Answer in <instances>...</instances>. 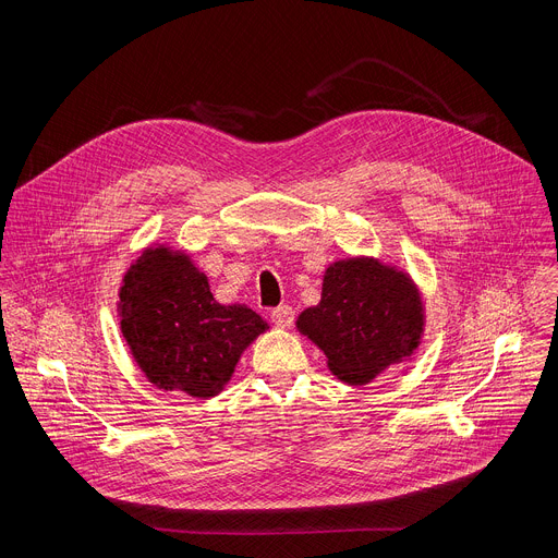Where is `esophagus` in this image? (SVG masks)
<instances>
[{"label": "esophagus", "instance_id": "34e87169", "mask_svg": "<svg viewBox=\"0 0 558 558\" xmlns=\"http://www.w3.org/2000/svg\"><path fill=\"white\" fill-rule=\"evenodd\" d=\"M293 317H295V313H293V308L287 306V304L271 311V320H274V325H276L278 329H289V327L293 325Z\"/></svg>", "mask_w": 558, "mask_h": 558}]
</instances>
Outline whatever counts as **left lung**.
<instances>
[{
  "mask_svg": "<svg viewBox=\"0 0 558 558\" xmlns=\"http://www.w3.org/2000/svg\"><path fill=\"white\" fill-rule=\"evenodd\" d=\"M295 329L327 355L340 381L364 386L420 351L426 306L409 271L351 256L325 269L320 302L298 315Z\"/></svg>",
  "mask_w": 558,
  "mask_h": 558,
  "instance_id": "obj_1",
  "label": "left lung"
}]
</instances>
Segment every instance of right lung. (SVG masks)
I'll use <instances>...</instances> for the list:
<instances>
[{"mask_svg":"<svg viewBox=\"0 0 558 558\" xmlns=\"http://www.w3.org/2000/svg\"><path fill=\"white\" fill-rule=\"evenodd\" d=\"M117 311L147 381L198 400L225 390L245 349L269 329L247 304H220L190 254L158 243L132 260Z\"/></svg>","mask_w":558,"mask_h":558,"instance_id":"obj_1","label":"right lung"}]
</instances>
